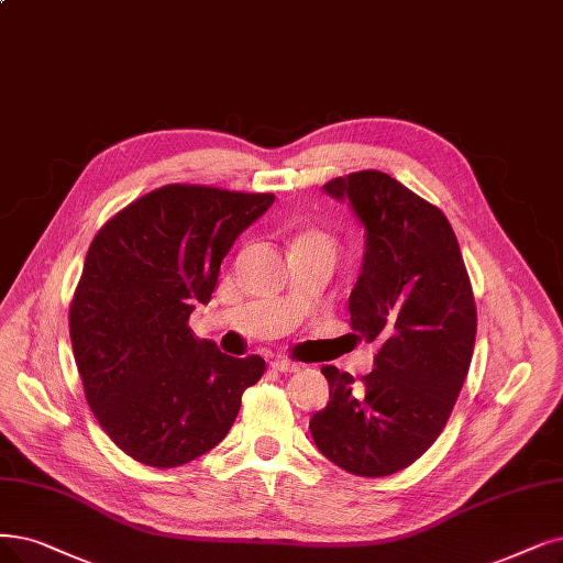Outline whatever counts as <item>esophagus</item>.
<instances>
[{"instance_id": "1", "label": "esophagus", "mask_w": 563, "mask_h": 563, "mask_svg": "<svg viewBox=\"0 0 563 563\" xmlns=\"http://www.w3.org/2000/svg\"><path fill=\"white\" fill-rule=\"evenodd\" d=\"M273 369L282 372V374H294V372H300V365L298 363H290V360H284V357H277L273 363Z\"/></svg>"}]
</instances>
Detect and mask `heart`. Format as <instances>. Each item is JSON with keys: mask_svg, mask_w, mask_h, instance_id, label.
Here are the masks:
<instances>
[{"mask_svg": "<svg viewBox=\"0 0 563 563\" xmlns=\"http://www.w3.org/2000/svg\"><path fill=\"white\" fill-rule=\"evenodd\" d=\"M305 242H323V244H330V246H332L330 235H325V233H321V231H302V233L296 238V244H305Z\"/></svg>", "mask_w": 563, "mask_h": 563, "instance_id": "heart-1", "label": "heart"}]
</instances>
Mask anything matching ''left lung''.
Returning a JSON list of instances; mask_svg holds the SVG:
<instances>
[{"instance_id":"left-lung-1","label":"left lung","mask_w":563,"mask_h":563,"mask_svg":"<svg viewBox=\"0 0 563 563\" xmlns=\"http://www.w3.org/2000/svg\"><path fill=\"white\" fill-rule=\"evenodd\" d=\"M323 191L349 200L365 227L349 311L378 351L360 380L321 369L330 401L309 430L330 462L380 478L413 464L451 418L474 355V290L445 214L388 173L334 177Z\"/></svg>"}]
</instances>
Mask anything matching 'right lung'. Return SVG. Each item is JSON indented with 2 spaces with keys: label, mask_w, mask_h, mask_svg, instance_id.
I'll list each match as a JSON object with an SVG mask.
<instances>
[{
  "label": "right lung",
  "mask_w": 563,
  "mask_h": 563,
  "mask_svg": "<svg viewBox=\"0 0 563 563\" xmlns=\"http://www.w3.org/2000/svg\"><path fill=\"white\" fill-rule=\"evenodd\" d=\"M273 194L166 185L108 219L89 244L69 309L85 399L118 448L147 466H183L229 434L242 393L265 372L189 328L238 235Z\"/></svg>",
  "instance_id": "1"
}]
</instances>
